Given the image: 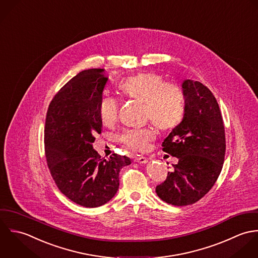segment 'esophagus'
<instances>
[{"label": "esophagus", "mask_w": 258, "mask_h": 258, "mask_svg": "<svg viewBox=\"0 0 258 258\" xmlns=\"http://www.w3.org/2000/svg\"><path fill=\"white\" fill-rule=\"evenodd\" d=\"M135 161L139 162V163H147L148 162V158L144 157V156H140V157H136Z\"/></svg>", "instance_id": "34e87169"}]
</instances>
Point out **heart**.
I'll return each instance as SVG.
<instances>
[{"label": "heart", "instance_id": "b5f03b06", "mask_svg": "<svg viewBox=\"0 0 258 258\" xmlns=\"http://www.w3.org/2000/svg\"><path fill=\"white\" fill-rule=\"evenodd\" d=\"M118 90L123 97L145 103V115L161 130L176 127L183 119L185 100L182 91L175 85L165 83L164 78L154 72L140 73L121 81ZM118 101L104 95L99 103V116L103 125H112L117 117ZM155 131L150 127L130 128L118 136V142L133 152H145L155 140Z\"/></svg>", "mask_w": 258, "mask_h": 258}]
</instances>
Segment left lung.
Instances as JSON below:
<instances>
[{
	"label": "left lung",
	"mask_w": 258,
	"mask_h": 258,
	"mask_svg": "<svg viewBox=\"0 0 258 258\" xmlns=\"http://www.w3.org/2000/svg\"><path fill=\"white\" fill-rule=\"evenodd\" d=\"M182 121L162 143V151L177 157L173 170L156 186L160 200L172 205H192L214 185L225 155L224 125L212 93L201 82L184 80Z\"/></svg>",
	"instance_id": "8db88e82"
}]
</instances>
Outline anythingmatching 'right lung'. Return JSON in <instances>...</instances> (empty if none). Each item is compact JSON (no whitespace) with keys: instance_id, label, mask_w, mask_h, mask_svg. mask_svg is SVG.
<instances>
[{"instance_id":"1","label":"right lung","mask_w":258,"mask_h":258,"mask_svg":"<svg viewBox=\"0 0 258 258\" xmlns=\"http://www.w3.org/2000/svg\"><path fill=\"white\" fill-rule=\"evenodd\" d=\"M103 69L79 73L54 96L45 125V152L52 178L69 200L85 207L109 202L119 185L120 169L131 158H102L93 148L102 133L99 103L107 78Z\"/></svg>"}]
</instances>
